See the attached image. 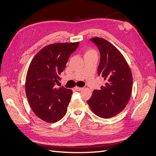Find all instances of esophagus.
Listing matches in <instances>:
<instances>
[{
	"label": "esophagus",
	"instance_id": "34e87169",
	"mask_svg": "<svg viewBox=\"0 0 156 156\" xmlns=\"http://www.w3.org/2000/svg\"><path fill=\"white\" fill-rule=\"evenodd\" d=\"M75 89L77 91H81V90H82L83 89V88H81V87H76L75 88Z\"/></svg>",
	"mask_w": 156,
	"mask_h": 156
}]
</instances>
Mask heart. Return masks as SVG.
<instances>
[{
	"instance_id": "1",
	"label": "heart",
	"mask_w": 156,
	"mask_h": 156,
	"mask_svg": "<svg viewBox=\"0 0 156 156\" xmlns=\"http://www.w3.org/2000/svg\"><path fill=\"white\" fill-rule=\"evenodd\" d=\"M93 52H94L93 50H89L87 52L86 54H88V53H93Z\"/></svg>"
}]
</instances>
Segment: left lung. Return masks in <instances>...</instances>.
Here are the masks:
<instances>
[{
  "mask_svg": "<svg viewBox=\"0 0 156 156\" xmlns=\"http://www.w3.org/2000/svg\"><path fill=\"white\" fill-rule=\"evenodd\" d=\"M90 41L100 51L98 74L104 79L105 84L100 90H94L87 103L94 114L109 119L120 113L128 103L133 77L123 55L110 42L97 37Z\"/></svg>",
  "mask_w": 156,
  "mask_h": 156,
  "instance_id": "8db88e82",
  "label": "left lung"
}]
</instances>
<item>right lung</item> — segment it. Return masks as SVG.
I'll return each mask as SVG.
<instances>
[{
  "instance_id": "obj_1",
  "label": "right lung",
  "mask_w": 156,
  "mask_h": 156,
  "mask_svg": "<svg viewBox=\"0 0 156 156\" xmlns=\"http://www.w3.org/2000/svg\"><path fill=\"white\" fill-rule=\"evenodd\" d=\"M79 45V42L49 45L35 55L29 66L25 83L27 98L33 112L44 121L54 123L67 112L73 92L55 85Z\"/></svg>"
}]
</instances>
